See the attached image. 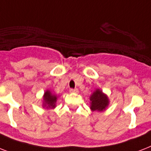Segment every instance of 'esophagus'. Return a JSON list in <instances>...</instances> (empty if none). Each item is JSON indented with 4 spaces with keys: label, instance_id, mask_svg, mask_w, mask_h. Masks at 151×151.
I'll return each mask as SVG.
<instances>
[{
    "label": "esophagus",
    "instance_id": "esophagus-1",
    "mask_svg": "<svg viewBox=\"0 0 151 151\" xmlns=\"http://www.w3.org/2000/svg\"><path fill=\"white\" fill-rule=\"evenodd\" d=\"M70 92H71V93H78V89H77V88H71V89H70Z\"/></svg>",
    "mask_w": 151,
    "mask_h": 151
}]
</instances>
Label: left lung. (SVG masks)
I'll return each instance as SVG.
<instances>
[{
  "mask_svg": "<svg viewBox=\"0 0 151 151\" xmlns=\"http://www.w3.org/2000/svg\"><path fill=\"white\" fill-rule=\"evenodd\" d=\"M90 109L92 111L102 112L109 106L110 100L107 95L103 93V90L97 88L90 96Z\"/></svg>",
  "mask_w": 151,
  "mask_h": 151,
  "instance_id": "obj_1",
  "label": "left lung"
}]
</instances>
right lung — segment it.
Masks as SVG:
<instances>
[{
    "label": "right lung",
    "instance_id": "obj_1",
    "mask_svg": "<svg viewBox=\"0 0 151 151\" xmlns=\"http://www.w3.org/2000/svg\"><path fill=\"white\" fill-rule=\"evenodd\" d=\"M58 96L54 94L51 90L47 89L44 93L43 104L42 106L46 109H54L56 107V102L58 99Z\"/></svg>",
    "mask_w": 151,
    "mask_h": 151
}]
</instances>
